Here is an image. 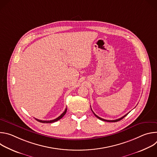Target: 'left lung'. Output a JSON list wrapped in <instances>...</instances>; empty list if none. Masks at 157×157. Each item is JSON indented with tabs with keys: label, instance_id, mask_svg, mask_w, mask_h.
<instances>
[{
	"label": "left lung",
	"instance_id": "1",
	"mask_svg": "<svg viewBox=\"0 0 157 157\" xmlns=\"http://www.w3.org/2000/svg\"><path fill=\"white\" fill-rule=\"evenodd\" d=\"M91 110L93 111L92 109H91ZM93 114H94V116H96V117L97 118H98L99 119H100V120H101V121H105V122H118V121H121V119H122L123 118H124V117H125V116H127V114H128L129 113H128V114H125V116H124L123 117H121V118H119V119H116V120H113V121H109V120H105V119H102V118L99 117V116H97V115H96V114H94V112H93Z\"/></svg>",
	"mask_w": 157,
	"mask_h": 157
}]
</instances>
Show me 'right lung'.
I'll use <instances>...</instances> for the list:
<instances>
[{
  "instance_id": "right-lung-1",
  "label": "right lung",
  "mask_w": 157,
  "mask_h": 157,
  "mask_svg": "<svg viewBox=\"0 0 157 157\" xmlns=\"http://www.w3.org/2000/svg\"><path fill=\"white\" fill-rule=\"evenodd\" d=\"M66 111H67V107L65 109V110H64V111L63 112V113L58 117H57L56 119H53V120H51V121H41V120H39V119H35L37 121H38V122H41V123H53V122H56V121H58V120H59V119H61L65 114H66Z\"/></svg>"
}]
</instances>
